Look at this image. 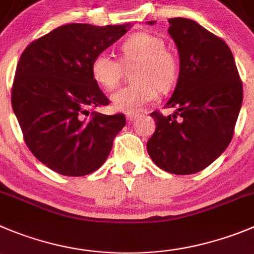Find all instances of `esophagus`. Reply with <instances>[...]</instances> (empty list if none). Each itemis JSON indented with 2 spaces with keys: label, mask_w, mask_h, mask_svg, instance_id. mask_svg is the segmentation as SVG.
<instances>
[{
  "label": "esophagus",
  "mask_w": 254,
  "mask_h": 254,
  "mask_svg": "<svg viewBox=\"0 0 254 254\" xmlns=\"http://www.w3.org/2000/svg\"><path fill=\"white\" fill-rule=\"evenodd\" d=\"M138 114H127V122H134V120H136L138 119Z\"/></svg>",
  "instance_id": "34e87169"
}]
</instances>
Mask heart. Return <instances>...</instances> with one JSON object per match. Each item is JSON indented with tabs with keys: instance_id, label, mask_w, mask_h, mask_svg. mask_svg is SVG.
<instances>
[{
	"instance_id": "obj_1",
	"label": "heart",
	"mask_w": 254,
	"mask_h": 254,
	"mask_svg": "<svg viewBox=\"0 0 254 254\" xmlns=\"http://www.w3.org/2000/svg\"><path fill=\"white\" fill-rule=\"evenodd\" d=\"M164 47L160 37L138 32L120 44V61L106 52L92 59V77L105 90L116 89L124 75V67L136 65L131 73L134 84L120 89L111 98L116 110L138 114L158 99L159 90L168 91L174 86L179 76V61Z\"/></svg>"
}]
</instances>
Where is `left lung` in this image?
<instances>
[{
    "label": "left lung",
    "mask_w": 254,
    "mask_h": 254,
    "mask_svg": "<svg viewBox=\"0 0 254 254\" xmlns=\"http://www.w3.org/2000/svg\"><path fill=\"white\" fill-rule=\"evenodd\" d=\"M168 22L181 71L167 106L177 111L168 116L151 113L156 127L146 149L160 169L194 174L212 164L231 143L243 85L231 49L220 37L189 18Z\"/></svg>",
    "instance_id": "obj_1"
}]
</instances>
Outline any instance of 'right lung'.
<instances>
[{"label": "right lung", "instance_id": "1", "mask_svg": "<svg viewBox=\"0 0 254 254\" xmlns=\"http://www.w3.org/2000/svg\"><path fill=\"white\" fill-rule=\"evenodd\" d=\"M127 25L68 23L31 42L18 60L11 103L23 140L54 172L82 177L98 170L125 127L124 114L90 110L110 104L91 73V61Z\"/></svg>", "mask_w": 254, "mask_h": 254}]
</instances>
